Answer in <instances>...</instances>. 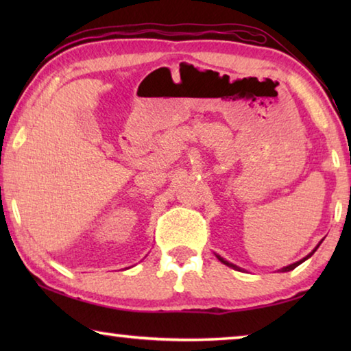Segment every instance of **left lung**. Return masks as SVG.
I'll return each mask as SVG.
<instances>
[{"instance_id": "1", "label": "left lung", "mask_w": 351, "mask_h": 351, "mask_svg": "<svg viewBox=\"0 0 351 351\" xmlns=\"http://www.w3.org/2000/svg\"><path fill=\"white\" fill-rule=\"evenodd\" d=\"M320 243H322V241H320ZM320 243H319V245L316 246V247H314L313 249V251L310 252V254H308L306 255V257H304V258H302V260H299V261H295V263H291V265H288V266H285V268H282V269H278V271H280V272H288V271H293L294 268H297V266H299L300 263H304V261L305 260H308V258H310L311 257V255L314 254V252H316L317 251V247L320 246ZM217 255V258L219 260V261H221V263H224L226 266H229V268H232V269H235V271H243L241 268H239V266H237V265H234V263H230V261H228V260H224L223 257H221V255H218V254H215Z\"/></svg>"}]
</instances>
